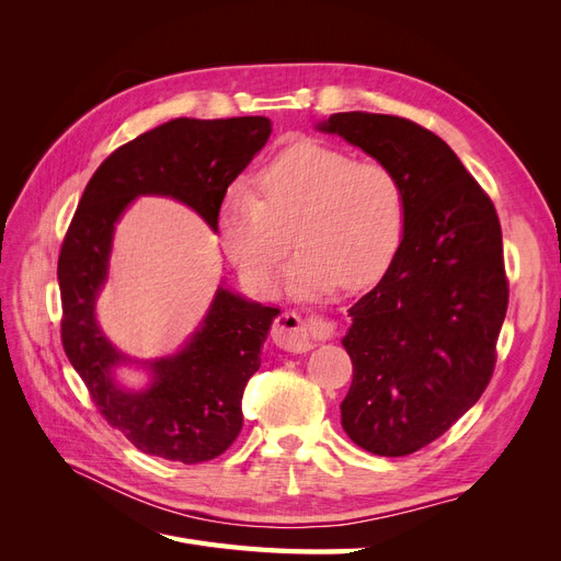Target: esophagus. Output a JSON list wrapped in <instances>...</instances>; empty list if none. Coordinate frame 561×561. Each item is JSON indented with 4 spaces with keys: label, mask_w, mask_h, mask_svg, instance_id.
<instances>
[{
    "label": "esophagus",
    "mask_w": 561,
    "mask_h": 561,
    "mask_svg": "<svg viewBox=\"0 0 561 561\" xmlns=\"http://www.w3.org/2000/svg\"><path fill=\"white\" fill-rule=\"evenodd\" d=\"M334 330V322L318 316L304 318L295 311H283L274 322V342L290 353H307L322 339H330Z\"/></svg>",
    "instance_id": "34e87169"
}]
</instances>
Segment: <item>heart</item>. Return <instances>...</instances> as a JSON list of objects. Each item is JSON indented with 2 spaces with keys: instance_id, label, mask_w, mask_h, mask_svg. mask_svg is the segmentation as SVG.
<instances>
[{
  "instance_id": "1",
  "label": "heart",
  "mask_w": 561,
  "mask_h": 561,
  "mask_svg": "<svg viewBox=\"0 0 561 561\" xmlns=\"http://www.w3.org/2000/svg\"><path fill=\"white\" fill-rule=\"evenodd\" d=\"M219 243L243 280L266 293L290 252V231L301 245L287 266L295 295L375 285L396 262L407 229V194L393 168L355 161L348 151L299 140L271 159L257 192L233 182L219 203Z\"/></svg>"
}]
</instances>
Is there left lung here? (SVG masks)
<instances>
[{"label":"left lung","mask_w":561,"mask_h":561,"mask_svg":"<svg viewBox=\"0 0 561 561\" xmlns=\"http://www.w3.org/2000/svg\"><path fill=\"white\" fill-rule=\"evenodd\" d=\"M393 168L407 194L396 262L351 307L342 426L377 456L431 445L480 400L507 311L494 203L451 147L410 118L342 112L318 126Z\"/></svg>","instance_id":"8db88e82"}]
</instances>
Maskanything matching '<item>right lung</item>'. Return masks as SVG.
Segmentation results:
<instances>
[{"instance_id":"add662e5","label":"right lung","mask_w":561,"mask_h":561,"mask_svg":"<svg viewBox=\"0 0 561 561\" xmlns=\"http://www.w3.org/2000/svg\"><path fill=\"white\" fill-rule=\"evenodd\" d=\"M266 116L173 118L118 147L100 163L79 201L58 257L62 348L98 412L149 456L203 463L225 454L243 428L241 400L260 369V348L280 311L219 287L203 325L173 358L149 363L154 383L118 388L126 360L98 328L95 297L107 276L116 219L142 194L173 196L217 229L227 186L266 145Z\"/></svg>"}]
</instances>
